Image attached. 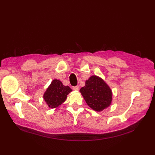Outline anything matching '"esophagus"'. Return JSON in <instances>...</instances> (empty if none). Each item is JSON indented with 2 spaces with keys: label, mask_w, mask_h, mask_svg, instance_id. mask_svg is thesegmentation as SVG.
I'll return each instance as SVG.
<instances>
[{
  "label": "esophagus",
  "mask_w": 155,
  "mask_h": 155,
  "mask_svg": "<svg viewBox=\"0 0 155 155\" xmlns=\"http://www.w3.org/2000/svg\"><path fill=\"white\" fill-rule=\"evenodd\" d=\"M72 88L74 91H79V86H75V87H73Z\"/></svg>",
  "instance_id": "obj_1"
}]
</instances>
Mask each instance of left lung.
Masks as SVG:
<instances>
[{
    "instance_id": "obj_1",
    "label": "left lung",
    "mask_w": 155,
    "mask_h": 155,
    "mask_svg": "<svg viewBox=\"0 0 155 155\" xmlns=\"http://www.w3.org/2000/svg\"><path fill=\"white\" fill-rule=\"evenodd\" d=\"M87 105L93 110L102 111L109 107L112 101V91L109 87L100 78L92 76L80 89Z\"/></svg>"
}]
</instances>
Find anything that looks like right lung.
I'll return each instance as SVG.
<instances>
[{"label":"right lung","instance_id":"1","mask_svg":"<svg viewBox=\"0 0 155 155\" xmlns=\"http://www.w3.org/2000/svg\"><path fill=\"white\" fill-rule=\"evenodd\" d=\"M71 91L68 86H64L61 81L54 79L45 92L43 98L49 107L54 109L61 105Z\"/></svg>","mask_w":155,"mask_h":155}]
</instances>
